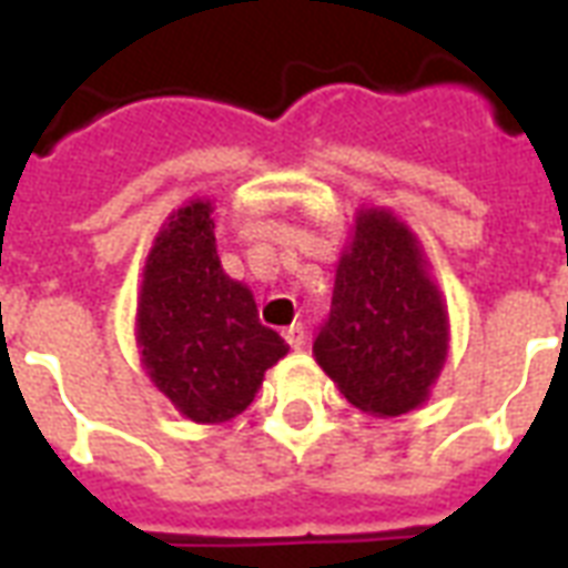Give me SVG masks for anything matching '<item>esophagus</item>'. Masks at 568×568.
<instances>
[{"label": "esophagus", "mask_w": 568, "mask_h": 568, "mask_svg": "<svg viewBox=\"0 0 568 568\" xmlns=\"http://www.w3.org/2000/svg\"><path fill=\"white\" fill-rule=\"evenodd\" d=\"M283 336H285V342L294 347V351H301V347L306 345V329H303L301 324H292V327L285 329Z\"/></svg>", "instance_id": "34e87169"}]
</instances>
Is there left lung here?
Masks as SVG:
<instances>
[{"label":"left lung","mask_w":568,"mask_h":568,"mask_svg":"<svg viewBox=\"0 0 568 568\" xmlns=\"http://www.w3.org/2000/svg\"><path fill=\"white\" fill-rule=\"evenodd\" d=\"M448 342V306L418 235L383 205L359 209L315 363L356 409L395 418L430 400Z\"/></svg>","instance_id":"obj_1"}]
</instances>
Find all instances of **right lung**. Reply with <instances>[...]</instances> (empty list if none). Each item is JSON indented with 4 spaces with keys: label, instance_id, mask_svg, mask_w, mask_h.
Returning a JSON list of instances; mask_svg holds the SVG:
<instances>
[{
    "label": "right lung",
    "instance_id": "obj_1",
    "mask_svg": "<svg viewBox=\"0 0 568 568\" xmlns=\"http://www.w3.org/2000/svg\"><path fill=\"white\" fill-rule=\"evenodd\" d=\"M212 212V200L194 196L168 214L146 256L135 315L146 377L196 424L244 413L267 368L288 354L258 324L253 292L223 271Z\"/></svg>",
    "mask_w": 568,
    "mask_h": 568
}]
</instances>
